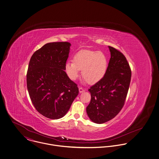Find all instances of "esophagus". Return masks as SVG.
I'll list each match as a JSON object with an SVG mask.
<instances>
[{
  "label": "esophagus",
  "mask_w": 159,
  "mask_h": 159,
  "mask_svg": "<svg viewBox=\"0 0 159 159\" xmlns=\"http://www.w3.org/2000/svg\"><path fill=\"white\" fill-rule=\"evenodd\" d=\"M79 93H82L85 91V89L84 88H82V87H80V88H79Z\"/></svg>",
  "instance_id": "esophagus-1"
}]
</instances>
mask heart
I'll list each match as a JSON object with an SVG mask.
<instances>
[{"label": "heart", "mask_w": 159, "mask_h": 159, "mask_svg": "<svg viewBox=\"0 0 159 159\" xmlns=\"http://www.w3.org/2000/svg\"><path fill=\"white\" fill-rule=\"evenodd\" d=\"M105 54L99 51H82L73 57V61L65 64V71L72 80H76L82 70V77L90 84L99 82L105 75L107 69Z\"/></svg>", "instance_id": "heart-1"}]
</instances>
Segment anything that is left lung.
<instances>
[{"label": "left lung", "mask_w": 159, "mask_h": 159, "mask_svg": "<svg viewBox=\"0 0 159 159\" xmlns=\"http://www.w3.org/2000/svg\"><path fill=\"white\" fill-rule=\"evenodd\" d=\"M111 57L104 77L88 89L91 101L87 107L89 119L102 124L115 118L124 105L131 79L126 58L115 48L108 46Z\"/></svg>", "instance_id": "8db88e82"}]
</instances>
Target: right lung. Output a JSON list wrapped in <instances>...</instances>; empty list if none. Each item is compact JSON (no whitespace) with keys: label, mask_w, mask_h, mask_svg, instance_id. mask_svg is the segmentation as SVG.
I'll use <instances>...</instances> for the list:
<instances>
[{"label":"right lung","mask_w":159,"mask_h":159,"mask_svg":"<svg viewBox=\"0 0 159 159\" xmlns=\"http://www.w3.org/2000/svg\"><path fill=\"white\" fill-rule=\"evenodd\" d=\"M71 44L47 43L32 56L27 73V87L33 105L44 116H64L79 94L76 84L68 76L65 64Z\"/></svg>","instance_id":"obj_1"}]
</instances>
